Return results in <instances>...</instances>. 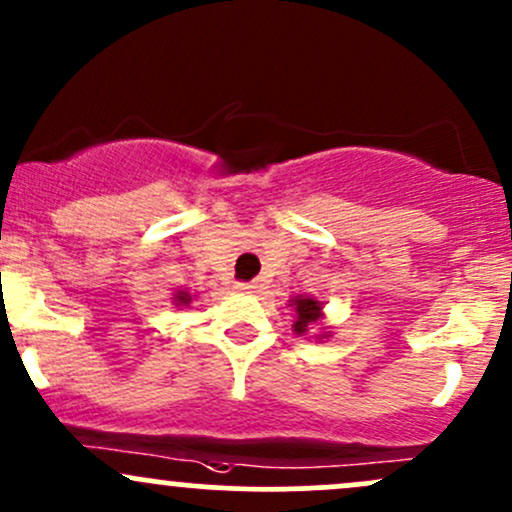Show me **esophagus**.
I'll return each instance as SVG.
<instances>
[{"mask_svg":"<svg viewBox=\"0 0 512 512\" xmlns=\"http://www.w3.org/2000/svg\"><path fill=\"white\" fill-rule=\"evenodd\" d=\"M234 288H236V290H241V293H254V290H256V283H251V280H236Z\"/></svg>","mask_w":512,"mask_h":512,"instance_id":"esophagus-1","label":"esophagus"}]
</instances>
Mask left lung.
<instances>
[{
  "mask_svg": "<svg viewBox=\"0 0 512 512\" xmlns=\"http://www.w3.org/2000/svg\"><path fill=\"white\" fill-rule=\"evenodd\" d=\"M293 305H295V315H298V320H295L293 327H295V332H298V334L307 332V327H310V324H315L317 320H320L322 307H320V302H317V300L295 298Z\"/></svg>",
  "mask_w": 512,
  "mask_h": 512,
  "instance_id": "1",
  "label": "left lung"
}]
</instances>
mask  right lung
Returning a JSON list of instances; mask_svg holds the SVG:
<instances>
[{"label":"right lung","instance_id":"1","mask_svg":"<svg viewBox=\"0 0 512 512\" xmlns=\"http://www.w3.org/2000/svg\"><path fill=\"white\" fill-rule=\"evenodd\" d=\"M190 300H192L190 295H188V293H183V290H180V293H178V305H188Z\"/></svg>","mask_w":512,"mask_h":512}]
</instances>
